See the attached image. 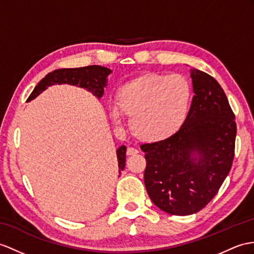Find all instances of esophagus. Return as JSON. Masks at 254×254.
<instances>
[{
	"label": "esophagus",
	"mask_w": 254,
	"mask_h": 254,
	"mask_svg": "<svg viewBox=\"0 0 254 254\" xmlns=\"http://www.w3.org/2000/svg\"><path fill=\"white\" fill-rule=\"evenodd\" d=\"M127 155H135L138 153V150H135L133 147H128L127 148Z\"/></svg>",
	"instance_id": "1"
}]
</instances>
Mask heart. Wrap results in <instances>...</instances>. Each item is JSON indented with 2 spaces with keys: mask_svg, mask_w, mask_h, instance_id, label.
Listing matches in <instances>:
<instances>
[{
  "mask_svg": "<svg viewBox=\"0 0 254 254\" xmlns=\"http://www.w3.org/2000/svg\"><path fill=\"white\" fill-rule=\"evenodd\" d=\"M117 102L109 106L115 125H122L124 111L130 115V126L138 138L162 141L180 130L187 120L190 87L179 74H148L124 85Z\"/></svg>",
  "mask_w": 254,
  "mask_h": 254,
  "instance_id": "heart-1",
  "label": "heart"
}]
</instances>
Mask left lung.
<instances>
[{
    "instance_id": "1",
    "label": "left lung",
    "mask_w": 254,
    "mask_h": 254,
    "mask_svg": "<svg viewBox=\"0 0 254 254\" xmlns=\"http://www.w3.org/2000/svg\"><path fill=\"white\" fill-rule=\"evenodd\" d=\"M190 72L194 97L183 126L168 139L140 146L148 196L175 215L198 212L218 193L231 170L237 131L220 84L202 71Z\"/></svg>"
}]
</instances>
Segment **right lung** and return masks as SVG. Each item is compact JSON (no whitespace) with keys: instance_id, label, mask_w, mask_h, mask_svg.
Masks as SVG:
<instances>
[{"instance_id":"obj_1","label":"right lung","mask_w":254,"mask_h":254,"mask_svg":"<svg viewBox=\"0 0 254 254\" xmlns=\"http://www.w3.org/2000/svg\"><path fill=\"white\" fill-rule=\"evenodd\" d=\"M112 73L110 69L101 65H88L76 69H59L55 70L41 79V82L35 86L31 92L27 102L33 100L49 86L69 84L78 86L91 92L92 95L100 99L103 96L104 87L108 85V76ZM117 163H119V172L124 170L126 164V146L122 145L116 150Z\"/></svg>"}]
</instances>
